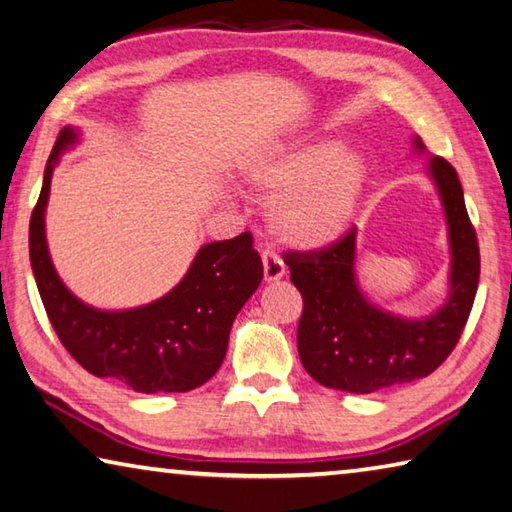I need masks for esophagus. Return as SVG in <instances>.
Segmentation results:
<instances>
[{
    "mask_svg": "<svg viewBox=\"0 0 512 512\" xmlns=\"http://www.w3.org/2000/svg\"><path fill=\"white\" fill-rule=\"evenodd\" d=\"M263 274L265 281H279L285 276V263L281 261V256L272 249H263Z\"/></svg>",
    "mask_w": 512,
    "mask_h": 512,
    "instance_id": "1",
    "label": "esophagus"
}]
</instances>
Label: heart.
<instances>
[{"label":"heart","mask_w":512,"mask_h":512,"mask_svg":"<svg viewBox=\"0 0 512 512\" xmlns=\"http://www.w3.org/2000/svg\"><path fill=\"white\" fill-rule=\"evenodd\" d=\"M247 182L270 202L276 238L299 249L326 247L351 224L366 188V166L357 152L317 139L256 155L245 166Z\"/></svg>","instance_id":"b5f03b06"}]
</instances>
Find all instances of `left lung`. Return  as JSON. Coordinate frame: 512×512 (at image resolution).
<instances>
[{
    "label": "left lung",
    "instance_id": "8db88e82",
    "mask_svg": "<svg viewBox=\"0 0 512 512\" xmlns=\"http://www.w3.org/2000/svg\"><path fill=\"white\" fill-rule=\"evenodd\" d=\"M416 148L425 150L416 139ZM429 173L441 193L450 229V297L425 319H402L366 301L355 281V227L333 245L288 251L290 279L303 299L297 346L303 369L319 384L373 393L427 378L459 344L479 285V242L454 166L432 157Z\"/></svg>",
    "mask_w": 512,
    "mask_h": 512
}]
</instances>
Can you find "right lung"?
<instances>
[{
	"instance_id": "1",
	"label": "right lung",
	"mask_w": 512,
	"mask_h": 512,
	"mask_svg": "<svg viewBox=\"0 0 512 512\" xmlns=\"http://www.w3.org/2000/svg\"><path fill=\"white\" fill-rule=\"evenodd\" d=\"M76 143L62 128L53 146L38 204L31 213L29 251L47 317L69 355L96 378L139 393H184L211 380L227 355L231 324L263 279V261L245 231L209 242L166 297L148 306L105 312L85 306L53 270L44 238V206L60 152Z\"/></svg>"
}]
</instances>
